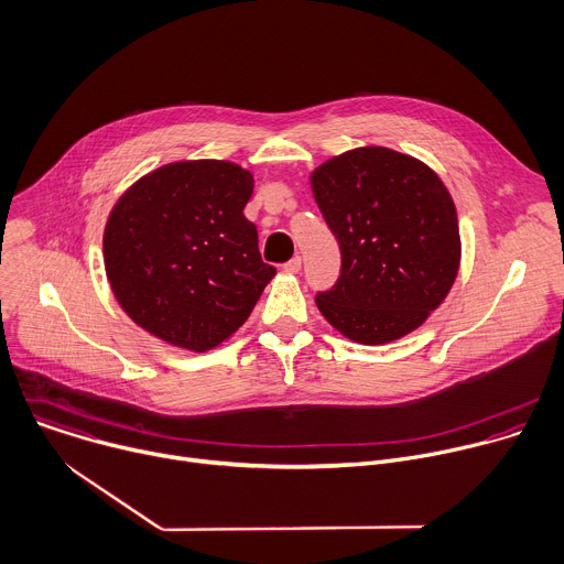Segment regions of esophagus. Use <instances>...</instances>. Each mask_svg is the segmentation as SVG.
<instances>
[{
	"label": "esophagus",
	"mask_w": 564,
	"mask_h": 564,
	"mask_svg": "<svg viewBox=\"0 0 564 564\" xmlns=\"http://www.w3.org/2000/svg\"><path fill=\"white\" fill-rule=\"evenodd\" d=\"M300 269H302V258H300V256L291 258V260L284 264V271H289V273H297Z\"/></svg>",
	"instance_id": "34e87169"
}]
</instances>
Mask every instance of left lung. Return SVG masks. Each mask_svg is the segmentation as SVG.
<instances>
[{
	"label": "left lung",
	"instance_id": "obj_1",
	"mask_svg": "<svg viewBox=\"0 0 564 564\" xmlns=\"http://www.w3.org/2000/svg\"><path fill=\"white\" fill-rule=\"evenodd\" d=\"M313 197L340 245V278L315 295L326 322L360 345L417 328L460 269L456 204L420 160L362 147L311 173Z\"/></svg>",
	"mask_w": 564,
	"mask_h": 564
}]
</instances>
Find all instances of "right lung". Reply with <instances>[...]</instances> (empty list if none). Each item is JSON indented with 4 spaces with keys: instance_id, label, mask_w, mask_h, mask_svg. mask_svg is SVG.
<instances>
[{
    "instance_id": "add662e5",
    "label": "right lung",
    "mask_w": 564,
    "mask_h": 564,
    "mask_svg": "<svg viewBox=\"0 0 564 564\" xmlns=\"http://www.w3.org/2000/svg\"><path fill=\"white\" fill-rule=\"evenodd\" d=\"M253 175L184 160L140 177L112 206L104 267L124 313L160 340L204 354L247 322L275 269L245 217Z\"/></svg>"
}]
</instances>
